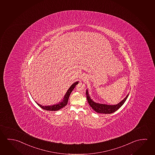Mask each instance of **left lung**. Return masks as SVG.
Here are the masks:
<instances>
[{
	"mask_svg": "<svg viewBox=\"0 0 155 155\" xmlns=\"http://www.w3.org/2000/svg\"><path fill=\"white\" fill-rule=\"evenodd\" d=\"M129 94H128V95L126 96L125 98L120 101V102H119L118 104H114V105H109L106 104L95 102L91 99V96L89 95L88 89H87L86 91L87 99L89 104L91 107V108L97 113L104 114L113 113L114 112H115L118 109L120 108L121 106H122L125 102L129 96Z\"/></svg>",
	"mask_w": 155,
	"mask_h": 155,
	"instance_id": "left-lung-1",
	"label": "left lung"
}]
</instances>
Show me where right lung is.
Here are the masks:
<instances>
[{"instance_id": "add662e5", "label": "right lung", "mask_w": 155, "mask_h": 155, "mask_svg": "<svg viewBox=\"0 0 155 155\" xmlns=\"http://www.w3.org/2000/svg\"><path fill=\"white\" fill-rule=\"evenodd\" d=\"M79 81H76L75 82H74V84H72L71 86L69 87V89H68V91H67L66 93L64 95V98H62L61 102H59V103L53 104L51 106H42L41 104H40L38 103H37V102H35L40 107H41L42 109H45L46 110L49 111H57L59 110L60 109L64 108V107L66 106L68 101L69 97L71 94V92L73 91V90L74 89V88L75 87V86L79 84Z\"/></svg>"}]
</instances>
